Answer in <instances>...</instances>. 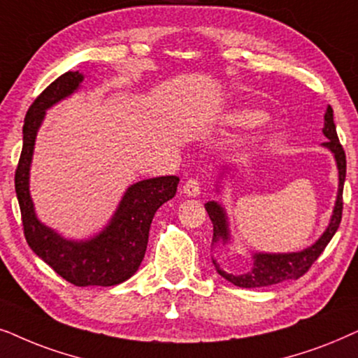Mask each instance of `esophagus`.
I'll use <instances>...</instances> for the list:
<instances>
[{"label": "esophagus", "instance_id": "1", "mask_svg": "<svg viewBox=\"0 0 358 358\" xmlns=\"http://www.w3.org/2000/svg\"><path fill=\"white\" fill-rule=\"evenodd\" d=\"M182 192H183V194H187V196H192V198L198 196L199 192H201V188H199V182L194 178L187 180V182L183 183Z\"/></svg>", "mask_w": 358, "mask_h": 358}]
</instances>
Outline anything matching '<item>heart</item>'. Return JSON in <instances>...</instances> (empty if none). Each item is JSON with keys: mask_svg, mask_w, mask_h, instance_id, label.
Segmentation results:
<instances>
[{"mask_svg": "<svg viewBox=\"0 0 358 358\" xmlns=\"http://www.w3.org/2000/svg\"><path fill=\"white\" fill-rule=\"evenodd\" d=\"M255 118H257V113H252L249 109H236V111L229 114L227 121L232 124H245V122H254ZM260 122H262L260 119H257L255 124H260Z\"/></svg>", "mask_w": 358, "mask_h": 358, "instance_id": "1", "label": "heart"}]
</instances>
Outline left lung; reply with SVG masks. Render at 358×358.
Here are the masks:
<instances>
[{
	"mask_svg": "<svg viewBox=\"0 0 358 358\" xmlns=\"http://www.w3.org/2000/svg\"><path fill=\"white\" fill-rule=\"evenodd\" d=\"M322 132L327 137V142H324L322 145L334 154L337 170H339V189H337L336 206L324 234L311 247H308V249L301 252H289V254H264V252H255V254H252L254 265L245 273H227L213 259V264L216 266L217 273L222 278H226L227 282H231L232 285L241 288H262L287 282V280H298L299 276H303L311 268V265L317 260V257L322 254L326 245L334 237L342 219V206H344V203H342V193H344L347 162L345 152L342 149L339 137H337L334 111H332L331 106H327L326 114H324ZM204 208H206L209 219L213 222V245L227 244L231 241V232H229L226 209L216 201H208L204 204Z\"/></svg>",
	"mask_w": 358,
	"mask_h": 358,
	"instance_id": "left-lung-1",
	"label": "left lung"
}]
</instances>
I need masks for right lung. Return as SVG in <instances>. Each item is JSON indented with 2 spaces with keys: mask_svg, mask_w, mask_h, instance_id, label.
<instances>
[{
  "mask_svg": "<svg viewBox=\"0 0 358 358\" xmlns=\"http://www.w3.org/2000/svg\"><path fill=\"white\" fill-rule=\"evenodd\" d=\"M83 75L66 71L52 82L27 109L22 127V150L14 175L24 236L32 252L75 287H113L131 278L139 268L149 242L157 209L175 196L178 176L142 180L126 189L111 221L87 241H69L36 216L29 193V170L36 136L45 111L80 88Z\"/></svg>",
  "mask_w": 358,
  "mask_h": 358,
  "instance_id": "obj_1",
  "label": "right lung"
}]
</instances>
